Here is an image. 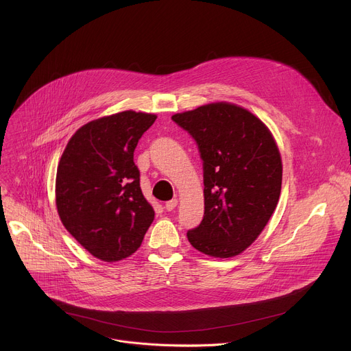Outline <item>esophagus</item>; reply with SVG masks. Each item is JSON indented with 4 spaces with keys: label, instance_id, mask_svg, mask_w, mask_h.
Returning <instances> with one entry per match:
<instances>
[{
    "label": "esophagus",
    "instance_id": "1",
    "mask_svg": "<svg viewBox=\"0 0 351 351\" xmlns=\"http://www.w3.org/2000/svg\"><path fill=\"white\" fill-rule=\"evenodd\" d=\"M176 206H178V199H176V198H172V199H169V202L165 203V210H167V211H172Z\"/></svg>",
    "mask_w": 351,
    "mask_h": 351
}]
</instances>
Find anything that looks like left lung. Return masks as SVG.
Listing matches in <instances>:
<instances>
[{"mask_svg": "<svg viewBox=\"0 0 351 351\" xmlns=\"http://www.w3.org/2000/svg\"><path fill=\"white\" fill-rule=\"evenodd\" d=\"M204 161V218L190 244L214 258L241 254L261 234L280 195L282 158L268 126L248 110L217 101L172 115Z\"/></svg>", "mask_w": 351, "mask_h": 351, "instance_id": "1", "label": "left lung"}]
</instances>
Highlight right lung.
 Listing matches in <instances>:
<instances>
[{
	"mask_svg": "<svg viewBox=\"0 0 351 351\" xmlns=\"http://www.w3.org/2000/svg\"><path fill=\"white\" fill-rule=\"evenodd\" d=\"M156 119V114L132 110L94 119L75 132L61 156L56 178L60 219L101 261L136 253L154 221L133 153Z\"/></svg>",
	"mask_w": 351,
	"mask_h": 351,
	"instance_id": "1",
	"label": "right lung"
}]
</instances>
